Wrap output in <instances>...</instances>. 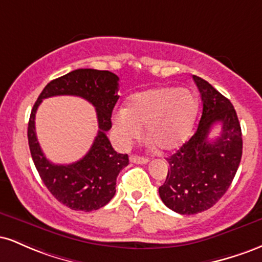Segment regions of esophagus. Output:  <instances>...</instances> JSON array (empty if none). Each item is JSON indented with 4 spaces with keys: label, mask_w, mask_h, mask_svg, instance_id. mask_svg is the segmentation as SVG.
Wrapping results in <instances>:
<instances>
[{
    "label": "esophagus",
    "mask_w": 262,
    "mask_h": 262,
    "mask_svg": "<svg viewBox=\"0 0 262 262\" xmlns=\"http://www.w3.org/2000/svg\"><path fill=\"white\" fill-rule=\"evenodd\" d=\"M129 159H130V161L134 162V164L143 165V164H148L149 162V159L143 158V156H138V155H130V158Z\"/></svg>",
    "instance_id": "esophagus-1"
}]
</instances>
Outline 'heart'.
<instances>
[{"label": "heart", "mask_w": 262, "mask_h": 262, "mask_svg": "<svg viewBox=\"0 0 262 262\" xmlns=\"http://www.w3.org/2000/svg\"><path fill=\"white\" fill-rule=\"evenodd\" d=\"M198 111L196 96L189 90L159 87L135 93L127 108L113 114V128L122 145H129L141 135L161 151H173L188 140Z\"/></svg>", "instance_id": "1"}]
</instances>
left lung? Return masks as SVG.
I'll return each mask as SVG.
<instances>
[{
    "mask_svg": "<svg viewBox=\"0 0 262 262\" xmlns=\"http://www.w3.org/2000/svg\"><path fill=\"white\" fill-rule=\"evenodd\" d=\"M202 98V116L196 133L167 158L166 181L159 187L165 206L180 214H197L223 197L233 182L243 154L239 119L231 102L206 80L193 75ZM221 123L217 137L210 128Z\"/></svg>",
    "mask_w": 262,
    "mask_h": 262,
    "instance_id": "8db88e82",
    "label": "left lung"
}]
</instances>
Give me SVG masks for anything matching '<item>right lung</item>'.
Instances as JSON below:
<instances>
[{
    "mask_svg": "<svg viewBox=\"0 0 262 262\" xmlns=\"http://www.w3.org/2000/svg\"><path fill=\"white\" fill-rule=\"evenodd\" d=\"M119 77L106 70L77 69L50 81L33 106L28 123L31 155L41 181L60 203L74 210L100 209L116 194L117 176L129 164L127 154H118L111 145L107 132L112 127L111 116L118 101ZM77 95L96 108L99 133L89 152L79 162L55 165L45 158L35 133V113L44 98Z\"/></svg>",
    "mask_w": 262,
    "mask_h": 262,
    "instance_id": "1",
    "label": "right lung"
}]
</instances>
